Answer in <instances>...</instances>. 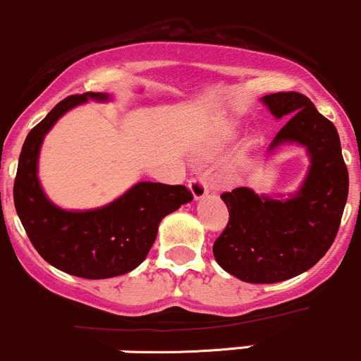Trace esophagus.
I'll list each match as a JSON object with an SVG mask.
<instances>
[{"instance_id":"1","label":"esophagus","mask_w":361,"mask_h":361,"mask_svg":"<svg viewBox=\"0 0 361 361\" xmlns=\"http://www.w3.org/2000/svg\"><path fill=\"white\" fill-rule=\"evenodd\" d=\"M188 187L192 190V195L195 197V200L204 199L209 192V185H207V180H205V176L192 178V180L188 181Z\"/></svg>"}]
</instances>
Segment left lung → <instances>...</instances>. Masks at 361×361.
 Listing matches in <instances>:
<instances>
[{
    "label": "left lung",
    "mask_w": 361,
    "mask_h": 361,
    "mask_svg": "<svg viewBox=\"0 0 361 361\" xmlns=\"http://www.w3.org/2000/svg\"><path fill=\"white\" fill-rule=\"evenodd\" d=\"M262 102L279 120L290 116L269 150L300 144L310 169L286 200L257 195L247 187L224 192L229 221L214 241L217 264L245 283L272 284L308 271L326 255L338 235L348 199V168L336 126L300 92H276Z\"/></svg>",
    "instance_id": "1"
}]
</instances>
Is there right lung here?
Here are the masks:
<instances>
[{
	"instance_id": "right-lung-1",
	"label": "right lung",
	"mask_w": 361,
	"mask_h": 361,
	"mask_svg": "<svg viewBox=\"0 0 361 361\" xmlns=\"http://www.w3.org/2000/svg\"><path fill=\"white\" fill-rule=\"evenodd\" d=\"M108 94L85 92L58 102L23 142L13 185L15 209L39 255L66 274L108 279L133 271L156 241L162 217L193 199L183 185L140 181L101 209L63 211L47 200L37 178V157L44 135L66 111Z\"/></svg>"
}]
</instances>
